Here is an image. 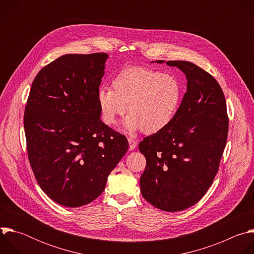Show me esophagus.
<instances>
[{"instance_id":"1","label":"esophagus","mask_w":254,"mask_h":254,"mask_svg":"<svg viewBox=\"0 0 254 254\" xmlns=\"http://www.w3.org/2000/svg\"><path fill=\"white\" fill-rule=\"evenodd\" d=\"M127 140H128V149L130 150V151H132V150H134L135 149V147H136V144H137V142L133 139V138H130V137H128L127 138Z\"/></svg>"}]
</instances>
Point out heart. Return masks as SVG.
<instances>
[{
    "instance_id": "1",
    "label": "heart",
    "mask_w": 254,
    "mask_h": 254,
    "mask_svg": "<svg viewBox=\"0 0 254 254\" xmlns=\"http://www.w3.org/2000/svg\"><path fill=\"white\" fill-rule=\"evenodd\" d=\"M113 87L102 85L97 90L103 123L114 125L127 108V128L141 129L147 134L165 129L182 100V85L176 76L144 67L123 69L115 77Z\"/></svg>"
}]
</instances>
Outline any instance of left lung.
<instances>
[{"mask_svg": "<svg viewBox=\"0 0 254 254\" xmlns=\"http://www.w3.org/2000/svg\"><path fill=\"white\" fill-rule=\"evenodd\" d=\"M167 64L186 74L187 92L171 124L139 142L147 161L139 186L153 206L177 212L195 205L212 185L226 146L229 119L223 90L210 73L188 61Z\"/></svg>", "mask_w": 254, "mask_h": 254, "instance_id": "1", "label": "left lung"}]
</instances>
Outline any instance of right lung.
<instances>
[{
  "label": "right lung",
  "mask_w": 254,
  "mask_h": 254,
  "mask_svg": "<svg viewBox=\"0 0 254 254\" xmlns=\"http://www.w3.org/2000/svg\"><path fill=\"white\" fill-rule=\"evenodd\" d=\"M106 53L66 54L32 82L24 113L29 162L45 194L65 207L92 202L128 148L101 122L96 94Z\"/></svg>",
  "instance_id": "obj_1"
}]
</instances>
